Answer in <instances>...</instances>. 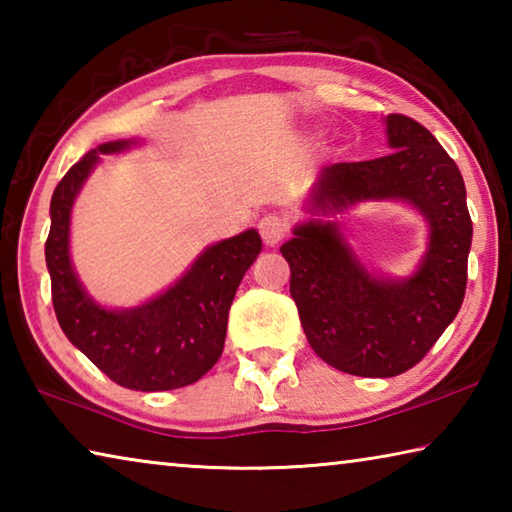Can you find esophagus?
<instances>
[{
  "mask_svg": "<svg viewBox=\"0 0 512 512\" xmlns=\"http://www.w3.org/2000/svg\"><path fill=\"white\" fill-rule=\"evenodd\" d=\"M257 228H259V235H262V239H264V244L275 246V244H280L284 235H287L289 223H287V219H282V216H277V214H266L259 219Z\"/></svg>",
  "mask_w": 512,
  "mask_h": 512,
  "instance_id": "1",
  "label": "esophagus"
}]
</instances>
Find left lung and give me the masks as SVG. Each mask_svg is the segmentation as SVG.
I'll return each mask as SVG.
<instances>
[{
	"mask_svg": "<svg viewBox=\"0 0 512 512\" xmlns=\"http://www.w3.org/2000/svg\"><path fill=\"white\" fill-rule=\"evenodd\" d=\"M391 153L320 171L307 210L280 253L291 266V298L311 348L357 377H395L413 368L465 298L472 219L456 162L411 117L384 119ZM366 200H402L430 225L428 250L409 277L393 281L363 265L328 219Z\"/></svg>",
	"mask_w": 512,
	"mask_h": 512,
	"instance_id": "obj_1",
	"label": "left lung"
}]
</instances>
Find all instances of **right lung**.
Returning a JSON list of instances; mask_svg holds the SVG:
<instances>
[{
    "mask_svg": "<svg viewBox=\"0 0 512 512\" xmlns=\"http://www.w3.org/2000/svg\"><path fill=\"white\" fill-rule=\"evenodd\" d=\"M137 140L97 146L65 173L51 196V230L45 259L58 325L72 345L101 372L131 391H171L201 379L219 361L230 305L241 277L262 253L250 228L205 248L160 296L128 309H108L94 300L69 257V221L81 187L101 153H121Z\"/></svg>",
    "mask_w": 512,
    "mask_h": 512,
    "instance_id": "right-lung-1",
    "label": "right lung"
}]
</instances>
